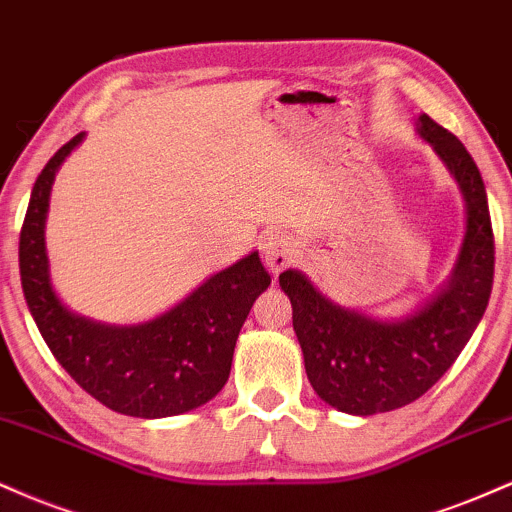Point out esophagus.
Returning a JSON list of instances; mask_svg holds the SVG:
<instances>
[{"instance_id": "obj_1", "label": "esophagus", "mask_w": 512, "mask_h": 512, "mask_svg": "<svg viewBox=\"0 0 512 512\" xmlns=\"http://www.w3.org/2000/svg\"><path fill=\"white\" fill-rule=\"evenodd\" d=\"M297 256V242L287 232H270L263 239V261L273 273H280Z\"/></svg>"}]
</instances>
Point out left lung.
I'll return each instance as SVG.
<instances>
[{
	"mask_svg": "<svg viewBox=\"0 0 512 512\" xmlns=\"http://www.w3.org/2000/svg\"><path fill=\"white\" fill-rule=\"evenodd\" d=\"M419 134L441 155L467 201L465 244L446 290L412 316L383 323L328 302L299 270L280 275L311 386L330 407L359 417L422 398L472 338L494 285V230L479 167L460 138L429 114L419 117Z\"/></svg>",
	"mask_w": 512,
	"mask_h": 512,
	"instance_id": "1",
	"label": "left lung"
}]
</instances>
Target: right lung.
Instances as JSON below:
<instances>
[{
	"label": "right lung",
	"instance_id": "1",
	"mask_svg": "<svg viewBox=\"0 0 512 512\" xmlns=\"http://www.w3.org/2000/svg\"><path fill=\"white\" fill-rule=\"evenodd\" d=\"M64 143L42 167L18 239L21 285L40 335L66 374L110 410L160 419L206 405L230 376L251 304L270 285L254 251L203 282L182 304L138 326H102L71 314L50 285L45 213L54 172L81 143Z\"/></svg>",
	"mask_w": 512,
	"mask_h": 512
}]
</instances>
